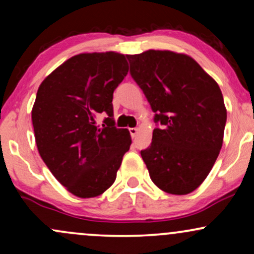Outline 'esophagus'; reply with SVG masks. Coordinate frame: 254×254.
<instances>
[{
	"instance_id": "obj_1",
	"label": "esophagus",
	"mask_w": 254,
	"mask_h": 254,
	"mask_svg": "<svg viewBox=\"0 0 254 254\" xmlns=\"http://www.w3.org/2000/svg\"><path fill=\"white\" fill-rule=\"evenodd\" d=\"M130 135H131V137H136L137 136V132H138V129H137V127H130Z\"/></svg>"
}]
</instances>
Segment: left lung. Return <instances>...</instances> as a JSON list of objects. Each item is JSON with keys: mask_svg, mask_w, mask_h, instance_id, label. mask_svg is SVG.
Segmentation results:
<instances>
[{"mask_svg": "<svg viewBox=\"0 0 254 254\" xmlns=\"http://www.w3.org/2000/svg\"><path fill=\"white\" fill-rule=\"evenodd\" d=\"M131 77L143 90L154 122L151 143L141 150L159 189L188 194L204 182L223 143L227 111L220 87L188 55L148 50L127 55Z\"/></svg>", "mask_w": 254, "mask_h": 254, "instance_id": "left-lung-1", "label": "left lung"}]
</instances>
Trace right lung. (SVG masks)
<instances>
[{
	"label": "right lung",
	"mask_w": 254,
	"mask_h": 254,
	"mask_svg": "<svg viewBox=\"0 0 254 254\" xmlns=\"http://www.w3.org/2000/svg\"><path fill=\"white\" fill-rule=\"evenodd\" d=\"M129 71L117 52L80 54L43 81L32 109L40 156L66 190L97 197L115 183L131 144L127 129L113 119V92ZM105 112L103 127L96 116Z\"/></svg>",
	"instance_id": "add662e5"
}]
</instances>
